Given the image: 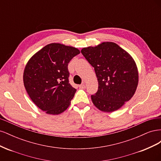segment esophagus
<instances>
[{"label": "esophagus", "instance_id": "esophagus-1", "mask_svg": "<svg viewBox=\"0 0 161 161\" xmlns=\"http://www.w3.org/2000/svg\"><path fill=\"white\" fill-rule=\"evenodd\" d=\"M79 87H80V89H84V88H85V83H82V84L80 85H79Z\"/></svg>", "mask_w": 161, "mask_h": 161}]
</instances>
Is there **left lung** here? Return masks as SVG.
Returning <instances> with one entry per match:
<instances>
[{"instance_id":"left-lung-1","label":"left lung","mask_w":161,"mask_h":161,"mask_svg":"<svg viewBox=\"0 0 161 161\" xmlns=\"http://www.w3.org/2000/svg\"><path fill=\"white\" fill-rule=\"evenodd\" d=\"M82 54L94 68L98 91L91 95L99 110L119 109L134 95L138 83L136 63L129 53L114 42L82 48Z\"/></svg>"}]
</instances>
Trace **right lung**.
I'll return each mask as SVG.
<instances>
[{"instance_id": "right-lung-1", "label": "right lung", "mask_w": 161, "mask_h": 161, "mask_svg": "<svg viewBox=\"0 0 161 161\" xmlns=\"http://www.w3.org/2000/svg\"><path fill=\"white\" fill-rule=\"evenodd\" d=\"M79 53L77 48L53 43L28 61L24 86L33 103L46 114H60L69 107L76 90L69 83L68 65Z\"/></svg>"}]
</instances>
